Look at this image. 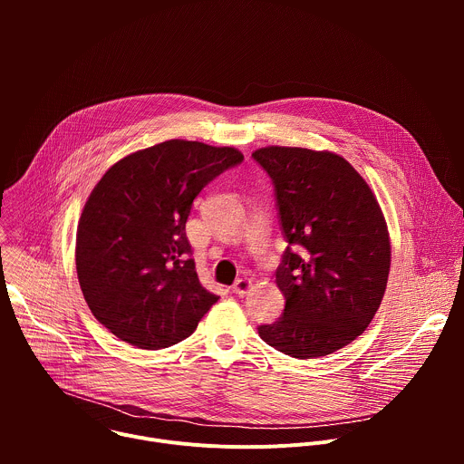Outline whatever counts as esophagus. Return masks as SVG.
<instances>
[{
    "label": "esophagus",
    "instance_id": "esophagus-1",
    "mask_svg": "<svg viewBox=\"0 0 464 464\" xmlns=\"http://www.w3.org/2000/svg\"><path fill=\"white\" fill-rule=\"evenodd\" d=\"M251 279L249 277H240V279H237L235 281V285H233V292L238 295V297H244L247 292H249V288H251Z\"/></svg>",
    "mask_w": 464,
    "mask_h": 464
}]
</instances>
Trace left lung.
<instances>
[{
  "label": "left lung",
  "instance_id": "1",
  "mask_svg": "<svg viewBox=\"0 0 464 464\" xmlns=\"http://www.w3.org/2000/svg\"><path fill=\"white\" fill-rule=\"evenodd\" d=\"M251 156L276 185L290 244L276 272L285 312L260 324L258 336L297 360L333 354L363 333L385 294L383 213L367 181L334 152L264 147Z\"/></svg>",
  "mask_w": 464,
  "mask_h": 464
}]
</instances>
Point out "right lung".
Here are the masks:
<instances>
[{
  "label": "right lung",
  "instance_id": "right-lung-1",
  "mask_svg": "<svg viewBox=\"0 0 464 464\" xmlns=\"http://www.w3.org/2000/svg\"><path fill=\"white\" fill-rule=\"evenodd\" d=\"M242 160L233 147L170 140L119 160L93 187L75 262L92 314L113 336L170 347L218 301L198 279L185 224L200 190Z\"/></svg>",
  "mask_w": 464,
  "mask_h": 464
}]
</instances>
